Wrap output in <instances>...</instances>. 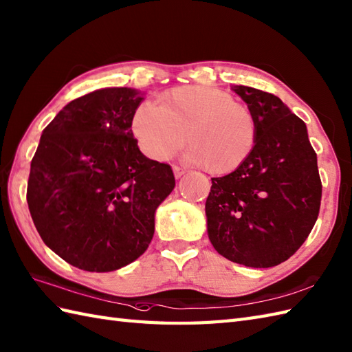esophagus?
<instances>
[{
    "mask_svg": "<svg viewBox=\"0 0 352 352\" xmlns=\"http://www.w3.org/2000/svg\"><path fill=\"white\" fill-rule=\"evenodd\" d=\"M173 173H175V177H181L186 173V170L181 166H173Z\"/></svg>",
    "mask_w": 352,
    "mask_h": 352,
    "instance_id": "esophagus-1",
    "label": "esophagus"
}]
</instances>
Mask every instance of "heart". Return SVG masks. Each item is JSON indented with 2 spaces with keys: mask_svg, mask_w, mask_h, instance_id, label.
I'll list each match as a JSON object with an SVG mask.
<instances>
[{
  "mask_svg": "<svg viewBox=\"0 0 352 352\" xmlns=\"http://www.w3.org/2000/svg\"><path fill=\"white\" fill-rule=\"evenodd\" d=\"M131 130L142 151L155 160L175 155L186 140L190 158L212 175L243 166L258 137L250 106L208 87H177L161 94L158 106L143 102L134 111Z\"/></svg>",
  "mask_w": 352,
  "mask_h": 352,
  "instance_id": "obj_1",
  "label": "heart"
}]
</instances>
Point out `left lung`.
Listing matches in <instances>:
<instances>
[{"instance_id": "obj_1", "label": "left lung", "mask_w": 352, "mask_h": 352, "mask_svg": "<svg viewBox=\"0 0 352 352\" xmlns=\"http://www.w3.org/2000/svg\"><path fill=\"white\" fill-rule=\"evenodd\" d=\"M258 124L251 157L233 173L212 177L208 233L227 260L248 267L287 261L312 231L322 185L306 124L270 92L233 87Z\"/></svg>"}]
</instances>
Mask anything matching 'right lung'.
Instances as JSON below:
<instances>
[{
  "instance_id": "add662e5",
  "label": "right lung",
  "mask_w": 352,
  "mask_h": 352,
  "mask_svg": "<svg viewBox=\"0 0 352 352\" xmlns=\"http://www.w3.org/2000/svg\"><path fill=\"white\" fill-rule=\"evenodd\" d=\"M142 100L131 88L94 91L43 130L28 208L43 242L74 267L111 272L139 258L157 208L173 191V170L144 157L133 135Z\"/></svg>"
}]
</instances>
